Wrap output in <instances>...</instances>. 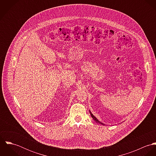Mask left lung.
Listing matches in <instances>:
<instances>
[{"mask_svg": "<svg viewBox=\"0 0 156 156\" xmlns=\"http://www.w3.org/2000/svg\"><path fill=\"white\" fill-rule=\"evenodd\" d=\"M90 112V115H91V116H92V118H93V119H94V120H95V121L97 122H98V123H100V124H103V123L100 122V121H98V119H97V118H95V116H94L91 113V112Z\"/></svg>", "mask_w": 156, "mask_h": 156, "instance_id": "left-lung-1", "label": "left lung"}]
</instances>
